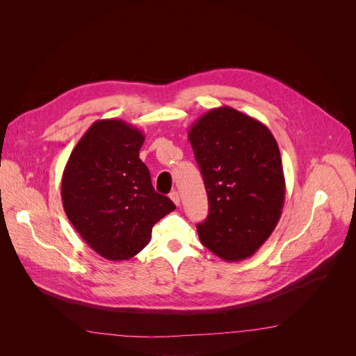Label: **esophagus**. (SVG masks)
Returning a JSON list of instances; mask_svg holds the SVG:
<instances>
[{
	"label": "esophagus",
	"instance_id": "1",
	"mask_svg": "<svg viewBox=\"0 0 356 356\" xmlns=\"http://www.w3.org/2000/svg\"><path fill=\"white\" fill-rule=\"evenodd\" d=\"M169 197L172 198V201L175 202V204L179 207L180 206V195H179V193L176 191V190H173L170 194H169Z\"/></svg>",
	"mask_w": 356,
	"mask_h": 356
}]
</instances>
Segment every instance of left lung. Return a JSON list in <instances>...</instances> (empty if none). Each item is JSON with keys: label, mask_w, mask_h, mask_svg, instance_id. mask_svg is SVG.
I'll return each mask as SVG.
<instances>
[{"label": "left lung", "mask_w": 356, "mask_h": 356, "mask_svg": "<svg viewBox=\"0 0 356 356\" xmlns=\"http://www.w3.org/2000/svg\"><path fill=\"white\" fill-rule=\"evenodd\" d=\"M209 195L201 243L227 262L250 258L276 228L286 183L277 142L261 121L231 107L201 115L188 131Z\"/></svg>", "instance_id": "left-lung-1"}]
</instances>
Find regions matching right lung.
Masks as SVG:
<instances>
[{
  "mask_svg": "<svg viewBox=\"0 0 356 356\" xmlns=\"http://www.w3.org/2000/svg\"><path fill=\"white\" fill-rule=\"evenodd\" d=\"M145 135L122 120H98L81 136L62 176L63 209L99 257L127 261L150 241L173 201L155 191L139 159Z\"/></svg>",
  "mask_w": 356,
  "mask_h": 356,
  "instance_id": "1",
  "label": "right lung"
}]
</instances>
